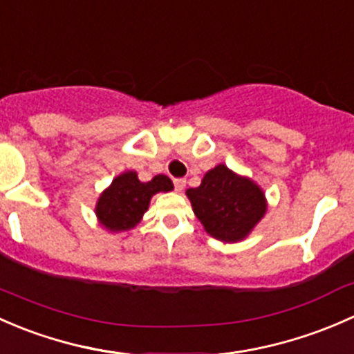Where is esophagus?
<instances>
[{
	"mask_svg": "<svg viewBox=\"0 0 354 354\" xmlns=\"http://www.w3.org/2000/svg\"><path fill=\"white\" fill-rule=\"evenodd\" d=\"M174 185H176L177 192H182L185 187V178H176V180H174Z\"/></svg>",
	"mask_w": 354,
	"mask_h": 354,
	"instance_id": "1",
	"label": "esophagus"
}]
</instances>
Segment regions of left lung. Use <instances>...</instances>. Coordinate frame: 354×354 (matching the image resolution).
I'll list each match as a JSON object with an SVG mask.
<instances>
[{
	"label": "left lung",
	"instance_id": "8db88e82",
	"mask_svg": "<svg viewBox=\"0 0 354 354\" xmlns=\"http://www.w3.org/2000/svg\"><path fill=\"white\" fill-rule=\"evenodd\" d=\"M204 230L221 242H240L262 220L266 196L249 177L220 163L204 174L201 185L185 191Z\"/></svg>",
	"mask_w": 354,
	"mask_h": 354
}]
</instances>
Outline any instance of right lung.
<instances>
[{"instance_id":"add662e5","label":"right lung","mask_w":354,"mask_h":354,"mask_svg":"<svg viewBox=\"0 0 354 354\" xmlns=\"http://www.w3.org/2000/svg\"><path fill=\"white\" fill-rule=\"evenodd\" d=\"M174 189L167 176H155L150 182H141L134 170H127L112 180L98 198L95 214L102 227L109 232H126L136 227L156 192Z\"/></svg>"}]
</instances>
